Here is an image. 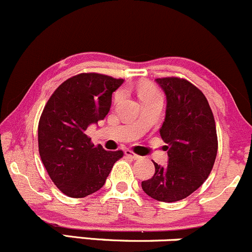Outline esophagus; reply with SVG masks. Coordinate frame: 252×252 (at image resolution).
<instances>
[{
  "instance_id": "34e87169",
  "label": "esophagus",
  "mask_w": 252,
  "mask_h": 252,
  "mask_svg": "<svg viewBox=\"0 0 252 252\" xmlns=\"http://www.w3.org/2000/svg\"><path fill=\"white\" fill-rule=\"evenodd\" d=\"M124 153H126V157L131 158V159H134V160H139V159H141L140 156H137V154H135L134 152L130 151V149H126V151L124 152Z\"/></svg>"
}]
</instances>
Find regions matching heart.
Segmentation results:
<instances>
[{
    "mask_svg": "<svg viewBox=\"0 0 252 252\" xmlns=\"http://www.w3.org/2000/svg\"><path fill=\"white\" fill-rule=\"evenodd\" d=\"M156 93H159V91H158V88L153 85H145L140 88V98L149 94H156Z\"/></svg>",
    "mask_w": 252,
    "mask_h": 252,
    "instance_id": "1",
    "label": "heart"
}]
</instances>
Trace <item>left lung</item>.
I'll return each mask as SVG.
<instances>
[{"label": "left lung", "mask_w": 252, "mask_h": 252, "mask_svg": "<svg viewBox=\"0 0 252 252\" xmlns=\"http://www.w3.org/2000/svg\"><path fill=\"white\" fill-rule=\"evenodd\" d=\"M156 81L167 101L160 135L167 143L168 164L154 162V176L141 185L154 200L176 202L208 178L218 153L217 128L208 100L191 82L173 76Z\"/></svg>", "instance_id": "1"}]
</instances>
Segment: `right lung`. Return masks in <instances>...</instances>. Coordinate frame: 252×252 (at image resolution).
Masks as SVG:
<instances>
[{"instance_id":"obj_1","label":"right lung","mask_w":252,"mask_h":252,"mask_svg":"<svg viewBox=\"0 0 252 252\" xmlns=\"http://www.w3.org/2000/svg\"><path fill=\"white\" fill-rule=\"evenodd\" d=\"M123 79L82 73L56 88L41 112L38 124L40 159L54 184L63 193L81 198L105 184L123 152L105 151L86 135L88 126L104 120L112 93Z\"/></svg>"}]
</instances>
